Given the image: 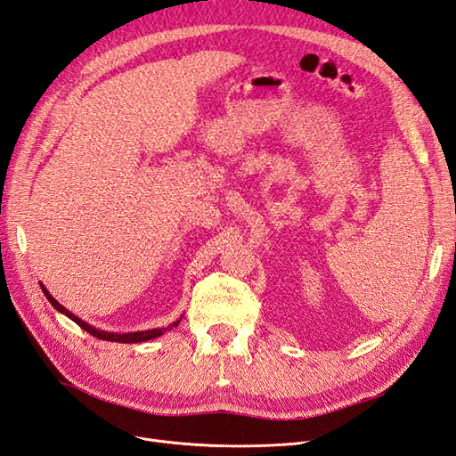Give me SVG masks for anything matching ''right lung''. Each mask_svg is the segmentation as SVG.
Segmentation results:
<instances>
[{
	"mask_svg": "<svg viewBox=\"0 0 456 456\" xmlns=\"http://www.w3.org/2000/svg\"><path fill=\"white\" fill-rule=\"evenodd\" d=\"M43 289V294L46 296V300H49L53 305H54V309H58L60 313H64V315H68L73 322H77L78 326H81L83 330H86L88 334H92L94 338H98V339H105V341H118V343H139V341H149V339H154V338H159V336H162L166 330H171L174 326H177L181 321H175L174 324L171 326H167V328H154V330H145V332H134V334H111V332H102V330H96V328H92L90 324H86L85 321H81L78 317H75L73 313H69L64 305H60L54 297L49 294V290H46L45 287H41Z\"/></svg>",
	"mask_w": 456,
	"mask_h": 456,
	"instance_id": "add662e5",
	"label": "right lung"
}]
</instances>
